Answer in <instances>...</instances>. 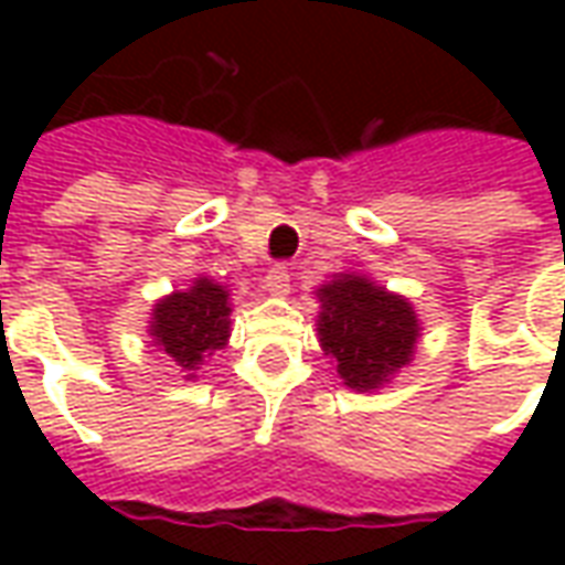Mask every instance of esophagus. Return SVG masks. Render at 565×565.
<instances>
[{
  "mask_svg": "<svg viewBox=\"0 0 565 565\" xmlns=\"http://www.w3.org/2000/svg\"><path fill=\"white\" fill-rule=\"evenodd\" d=\"M263 294H269V296L290 294V275H287L284 266H275V269L266 271V278H263Z\"/></svg>",
  "mask_w": 565,
  "mask_h": 565,
  "instance_id": "34e87169",
  "label": "esophagus"
}]
</instances>
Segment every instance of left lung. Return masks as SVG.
<instances>
[{"instance_id": "left-lung-1", "label": "left lung", "mask_w": 565, "mask_h": 565, "mask_svg": "<svg viewBox=\"0 0 565 565\" xmlns=\"http://www.w3.org/2000/svg\"><path fill=\"white\" fill-rule=\"evenodd\" d=\"M318 339L344 387L381 391L415 360L420 320L405 296L366 275L339 271L315 290Z\"/></svg>"}]
</instances>
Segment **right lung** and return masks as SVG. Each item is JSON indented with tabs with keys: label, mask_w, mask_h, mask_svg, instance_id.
<instances>
[{
	"label": "right lung",
	"mask_w": 565,
	"mask_h": 565,
	"mask_svg": "<svg viewBox=\"0 0 565 565\" xmlns=\"http://www.w3.org/2000/svg\"><path fill=\"white\" fill-rule=\"evenodd\" d=\"M230 290L209 275H199L193 287L157 299L150 308L148 335L160 354L186 372V381H196L205 360L230 342Z\"/></svg>",
	"instance_id": "right-lung-1"
}]
</instances>
